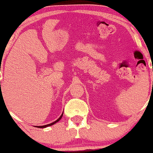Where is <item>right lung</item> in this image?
I'll return each mask as SVG.
<instances>
[{
  "instance_id": "right-lung-1",
  "label": "right lung",
  "mask_w": 153,
  "mask_h": 153,
  "mask_svg": "<svg viewBox=\"0 0 153 153\" xmlns=\"http://www.w3.org/2000/svg\"><path fill=\"white\" fill-rule=\"evenodd\" d=\"M62 115H63V113H62V114H61V116H60V118L58 119V120H56V121H54L53 123H50V124H48V125H42V126H35L36 127H39V128H45V127H49V126H51V125H54L55 124V123H56L57 122H58V121H59L60 119H61V118L62 117Z\"/></svg>"
}]
</instances>
